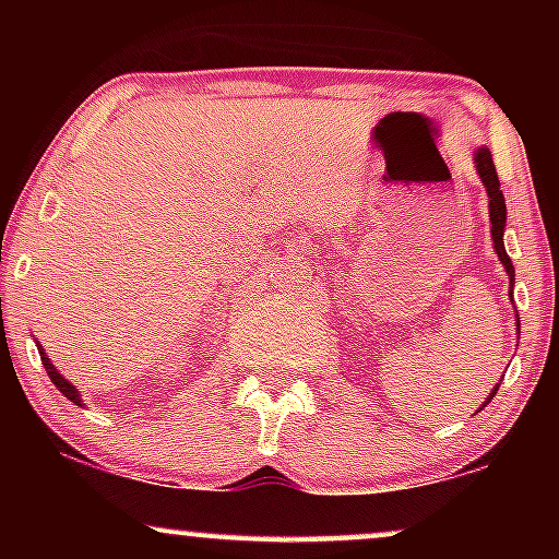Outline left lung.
<instances>
[{"label": "left lung", "mask_w": 559, "mask_h": 559, "mask_svg": "<svg viewBox=\"0 0 559 559\" xmlns=\"http://www.w3.org/2000/svg\"><path fill=\"white\" fill-rule=\"evenodd\" d=\"M476 170L480 176V181L486 186V194H489V221H491V239H493V249H497V258L502 260L507 275H510V281H515V267H512V260L507 258L504 252V243H502V234H504V221H507V207H504V197H502V189H499V178H497V170H493V159H491V152L486 150V146H480L476 152ZM512 292V286H510ZM497 394V389L491 391V396ZM491 396L486 400L480 407H486V404L491 402Z\"/></svg>", "instance_id": "obj_1"}]
</instances>
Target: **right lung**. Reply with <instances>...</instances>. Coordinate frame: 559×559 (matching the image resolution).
I'll use <instances>...</instances> for the list:
<instances>
[{"label":"right lung","instance_id":"obj_1","mask_svg":"<svg viewBox=\"0 0 559 559\" xmlns=\"http://www.w3.org/2000/svg\"><path fill=\"white\" fill-rule=\"evenodd\" d=\"M38 355H41V362H44V368H47V373H49V378H52V383H55V386H57V389H60V391H62V394H66L70 402L81 404V396H79V391H75V389H73V383H70V381H66V378H62L60 373H57V370H55V365H52V362H49L47 352H44V349H41V346H38Z\"/></svg>","mask_w":559,"mask_h":559}]
</instances>
